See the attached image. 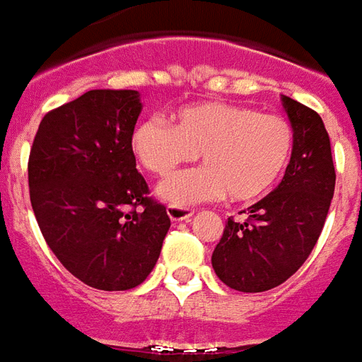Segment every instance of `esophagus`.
<instances>
[{"label":"esophagus","instance_id":"obj_1","mask_svg":"<svg viewBox=\"0 0 362 362\" xmlns=\"http://www.w3.org/2000/svg\"><path fill=\"white\" fill-rule=\"evenodd\" d=\"M168 216L173 222H183L193 216V209H185V206H175V204H169L168 206Z\"/></svg>","mask_w":362,"mask_h":362}]
</instances>
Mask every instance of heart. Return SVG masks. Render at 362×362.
<instances>
[{
  "mask_svg": "<svg viewBox=\"0 0 362 362\" xmlns=\"http://www.w3.org/2000/svg\"><path fill=\"white\" fill-rule=\"evenodd\" d=\"M138 122L130 150L153 175H169L201 153L202 168L169 177L158 197L175 206L228 194L234 202H251L281 181L294 152V128L279 115L232 103H197L171 117Z\"/></svg>",
  "mask_w": 362,
  "mask_h": 362,
  "instance_id": "b5f03b06",
  "label": "heart"
}]
</instances>
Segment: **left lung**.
<instances>
[{
	"mask_svg": "<svg viewBox=\"0 0 362 362\" xmlns=\"http://www.w3.org/2000/svg\"><path fill=\"white\" fill-rule=\"evenodd\" d=\"M294 128V152L273 193L247 209V220L228 218L212 253L218 279L240 292L271 291L291 279L322 234L335 189L332 144L324 120L283 95Z\"/></svg>",
	"mask_w": 362,
	"mask_h": 362,
	"instance_id": "8db88e82",
	"label": "left lung"
}]
</instances>
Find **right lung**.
Returning <instances> with one entry per match:
<instances>
[{
	"mask_svg": "<svg viewBox=\"0 0 362 362\" xmlns=\"http://www.w3.org/2000/svg\"><path fill=\"white\" fill-rule=\"evenodd\" d=\"M140 112L138 91L93 89L45 115L30 148L38 228L64 267L99 291L144 283L171 226L130 150Z\"/></svg>",
	"mask_w": 362,
	"mask_h": 362,
	"instance_id": "obj_1",
	"label": "right lung"
}]
</instances>
